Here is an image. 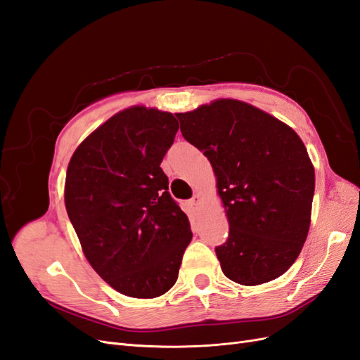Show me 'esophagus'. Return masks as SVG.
<instances>
[{"label":"esophagus","instance_id":"34e87169","mask_svg":"<svg viewBox=\"0 0 360 360\" xmlns=\"http://www.w3.org/2000/svg\"><path fill=\"white\" fill-rule=\"evenodd\" d=\"M200 201H201L200 195H193V197L191 198V204H192V205H198V204H200Z\"/></svg>","mask_w":360,"mask_h":360}]
</instances>
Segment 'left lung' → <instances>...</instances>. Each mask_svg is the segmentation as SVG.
<instances>
[{
	"label": "left lung",
	"mask_w": 360,
	"mask_h": 360,
	"mask_svg": "<svg viewBox=\"0 0 360 360\" xmlns=\"http://www.w3.org/2000/svg\"><path fill=\"white\" fill-rule=\"evenodd\" d=\"M184 139L210 160L230 234L216 246L224 275L258 285L284 275L309 231L315 174L285 123L234 99L176 114Z\"/></svg>",
	"instance_id": "obj_1"
}]
</instances>
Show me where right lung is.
Wrapping results in <instances>:
<instances>
[{
    "mask_svg": "<svg viewBox=\"0 0 360 360\" xmlns=\"http://www.w3.org/2000/svg\"><path fill=\"white\" fill-rule=\"evenodd\" d=\"M177 130L169 112L129 108L86 136L69 162V219L91 267L124 296L167 292L191 243L188 216L160 168Z\"/></svg>",
    "mask_w": 360,
    "mask_h": 360,
    "instance_id": "1",
    "label": "right lung"
}]
</instances>
